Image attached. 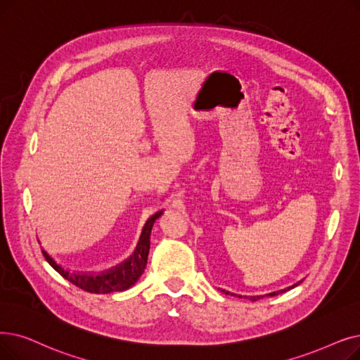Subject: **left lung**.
<instances>
[{
    "label": "left lung",
    "instance_id": "8db88e82",
    "mask_svg": "<svg viewBox=\"0 0 360 360\" xmlns=\"http://www.w3.org/2000/svg\"><path fill=\"white\" fill-rule=\"evenodd\" d=\"M302 283V281H300ZM300 283H297V284H294V285H291V287H288V288H285V290H279V291H274V292H269V294H266L268 297H274V295H276L278 292H284V291H287V290H290V288H294V287H297L299 285ZM225 294H229V291H225V290H222ZM232 294V292H231ZM238 297H241V295H238ZM264 295H250V297H245V299H250L252 302H257V300H260V299H263Z\"/></svg>",
    "mask_w": 360,
    "mask_h": 360
}]
</instances>
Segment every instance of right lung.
Returning <instances> with one entry per match:
<instances>
[{
    "label": "right lung",
    "mask_w": 360,
    "mask_h": 360,
    "mask_svg": "<svg viewBox=\"0 0 360 360\" xmlns=\"http://www.w3.org/2000/svg\"><path fill=\"white\" fill-rule=\"evenodd\" d=\"M162 213L163 212L155 213L148 219L147 224L143 228L141 237H139V241L136 244V248L134 250V253L127 260H123L120 264H117V266L107 269L104 272H98V274L73 272L65 266H61V264L57 263L49 253L45 252V250H42V255L45 260L49 262L61 276L70 281L73 285L82 288L84 291L94 292V294H108V292H116V291H124L131 288L136 283L147 266L151 228L155 222V219H158Z\"/></svg>",
    "instance_id": "right-lung-1"
}]
</instances>
